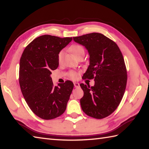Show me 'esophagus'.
Wrapping results in <instances>:
<instances>
[{
  "label": "esophagus",
  "instance_id": "obj_1",
  "mask_svg": "<svg viewBox=\"0 0 149 149\" xmlns=\"http://www.w3.org/2000/svg\"><path fill=\"white\" fill-rule=\"evenodd\" d=\"M74 86H75V88H77V87L79 86V83H77V82H74Z\"/></svg>",
  "mask_w": 149,
  "mask_h": 149
}]
</instances>
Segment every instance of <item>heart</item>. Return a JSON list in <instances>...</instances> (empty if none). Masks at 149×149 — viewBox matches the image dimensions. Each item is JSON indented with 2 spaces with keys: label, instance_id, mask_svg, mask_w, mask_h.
Here are the masks:
<instances>
[{
  "label": "heart",
  "instance_id": "b5f03b06",
  "mask_svg": "<svg viewBox=\"0 0 149 149\" xmlns=\"http://www.w3.org/2000/svg\"><path fill=\"white\" fill-rule=\"evenodd\" d=\"M68 50L75 57V58H77V57L81 55H84V53H85V50L84 49V47L81 45H79V44H74V45H71L69 47ZM63 57V52L61 51L58 54V60L59 63H60L62 61ZM68 75L72 79H76L79 76V74L77 72L72 70L69 72Z\"/></svg>",
  "mask_w": 149,
  "mask_h": 149
}]
</instances>
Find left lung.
<instances>
[{
    "instance_id": "left-lung-1",
    "label": "left lung",
    "mask_w": 149,
    "mask_h": 149,
    "mask_svg": "<svg viewBox=\"0 0 149 149\" xmlns=\"http://www.w3.org/2000/svg\"><path fill=\"white\" fill-rule=\"evenodd\" d=\"M73 38L86 47L90 54V65L83 79L95 81L93 86L80 84L84 91L81 108L93 118H106L118 107L125 93L127 75L122 54L116 43L102 34L93 33Z\"/></svg>"
}]
</instances>
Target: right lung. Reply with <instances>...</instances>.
I'll return each mask as SVG.
<instances>
[{"instance_id": "obj_1", "label": "right lung", "mask_w": 149, "mask_h": 149, "mask_svg": "<svg viewBox=\"0 0 149 149\" xmlns=\"http://www.w3.org/2000/svg\"><path fill=\"white\" fill-rule=\"evenodd\" d=\"M72 40L43 35L33 40L22 53L19 68V84L31 111L40 118L51 120L66 108L74 83L66 81L54 86L51 71L58 67V54Z\"/></svg>"}]
</instances>
